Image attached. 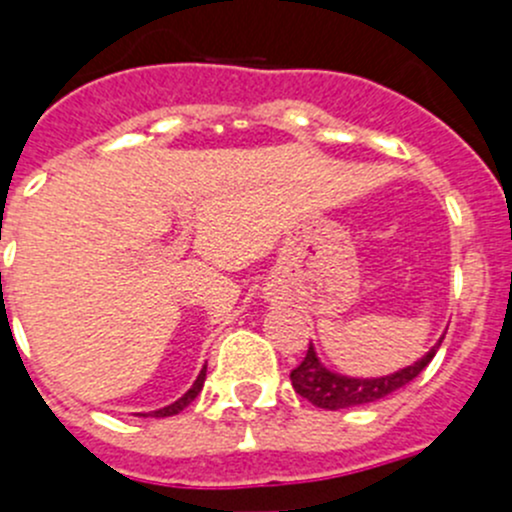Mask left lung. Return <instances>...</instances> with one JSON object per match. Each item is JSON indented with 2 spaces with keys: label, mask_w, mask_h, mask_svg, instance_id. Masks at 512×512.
<instances>
[{
  "label": "left lung",
  "mask_w": 512,
  "mask_h": 512,
  "mask_svg": "<svg viewBox=\"0 0 512 512\" xmlns=\"http://www.w3.org/2000/svg\"><path fill=\"white\" fill-rule=\"evenodd\" d=\"M443 339H438L436 347H431V352H426L421 359L414 361L406 369L394 371V374L376 376V379H356V376H344L337 371H329L327 366L319 361L317 352L309 344L307 356L302 359V364L297 369H292L289 379H292L294 391H297L302 399H307L309 404H314L317 409L327 411H339L349 409V406H364L374 404V401L384 399V396L394 394V391L404 389L409 381H414L428 364L436 356L438 347H441Z\"/></svg>",
  "instance_id": "1"
}]
</instances>
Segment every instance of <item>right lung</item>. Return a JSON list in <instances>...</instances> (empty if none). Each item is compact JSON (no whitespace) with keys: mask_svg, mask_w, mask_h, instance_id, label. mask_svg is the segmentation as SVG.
<instances>
[{"mask_svg":"<svg viewBox=\"0 0 512 512\" xmlns=\"http://www.w3.org/2000/svg\"><path fill=\"white\" fill-rule=\"evenodd\" d=\"M205 371H208V364L203 366V371H200L198 374V379H195V384L190 386L188 391H185L183 396H180L178 401H173V404L170 406H165V409H158V411H151V414H141V416H153V418H165V416H175V414H180V411L185 409V406L190 404V401L195 399V396L200 394V389H203V384H205Z\"/></svg>","mask_w":512,"mask_h":512,"instance_id":"add662e5","label":"right lung"}]
</instances>
